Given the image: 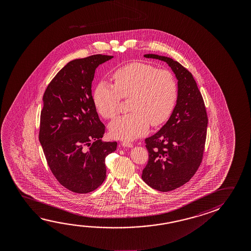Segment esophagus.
Segmentation results:
<instances>
[{
  "instance_id": "esophagus-1",
  "label": "esophagus",
  "mask_w": 251,
  "mask_h": 251,
  "mask_svg": "<svg viewBox=\"0 0 251 251\" xmlns=\"http://www.w3.org/2000/svg\"><path fill=\"white\" fill-rule=\"evenodd\" d=\"M122 145H123L124 147H128V148H132V147H133V144L129 143V142H127V141H124V142L122 143Z\"/></svg>"
}]
</instances>
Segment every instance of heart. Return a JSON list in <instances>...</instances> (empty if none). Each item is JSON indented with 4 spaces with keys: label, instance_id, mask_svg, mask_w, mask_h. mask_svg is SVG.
Segmentation results:
<instances>
[{
    "label": "heart",
    "instance_id": "b5f03b06",
    "mask_svg": "<svg viewBox=\"0 0 251 251\" xmlns=\"http://www.w3.org/2000/svg\"><path fill=\"white\" fill-rule=\"evenodd\" d=\"M112 78L115 86L100 81L95 87L97 110L104 118L113 119L119 113L121 97H130L131 111L109 124L113 137L135 139L147 132L150 124L156 127L168 120L177 97V83L170 71L135 62L117 68Z\"/></svg>",
    "mask_w": 251,
    "mask_h": 251
}]
</instances>
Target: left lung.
Here are the masks:
<instances>
[{
	"instance_id": "1",
	"label": "left lung",
	"mask_w": 251,
	"mask_h": 251,
	"mask_svg": "<svg viewBox=\"0 0 251 251\" xmlns=\"http://www.w3.org/2000/svg\"><path fill=\"white\" fill-rule=\"evenodd\" d=\"M144 56L167 63L177 79V100L172 115L156 134L145 139L149 161L142 174L143 180L153 189L169 192L188 182L197 172L208 119L201 94L189 71L168 57Z\"/></svg>"
}]
</instances>
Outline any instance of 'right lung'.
Listing matches in <instances>:
<instances>
[{"instance_id": "add662e5", "label": "right lung", "mask_w": 251, "mask_h": 251, "mask_svg": "<svg viewBox=\"0 0 251 251\" xmlns=\"http://www.w3.org/2000/svg\"><path fill=\"white\" fill-rule=\"evenodd\" d=\"M114 58L92 55L70 61L43 97L39 141L51 173L74 193H87L106 178V156L116 142H103L105 126L92 96L95 69Z\"/></svg>"}]
</instances>
